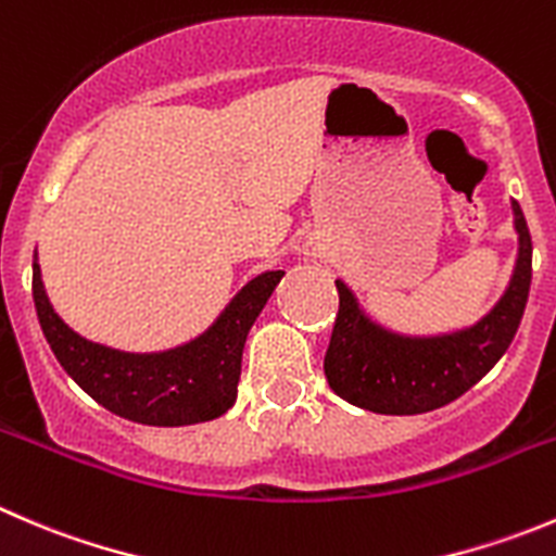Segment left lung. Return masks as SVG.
<instances>
[{
	"label": "left lung",
	"mask_w": 556,
	"mask_h": 556,
	"mask_svg": "<svg viewBox=\"0 0 556 556\" xmlns=\"http://www.w3.org/2000/svg\"><path fill=\"white\" fill-rule=\"evenodd\" d=\"M514 225L519 257L503 299L486 317L443 337H402L377 326L337 279L339 312L328 342L326 369L333 393L382 415H418L470 391L508 350L525 315L532 282V239L519 203Z\"/></svg>",
	"instance_id": "1"
}]
</instances>
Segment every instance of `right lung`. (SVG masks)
Listing matches in <instances>:
<instances>
[{
  "label": "right lung",
  "instance_id": "obj_1",
  "mask_svg": "<svg viewBox=\"0 0 556 556\" xmlns=\"http://www.w3.org/2000/svg\"><path fill=\"white\" fill-rule=\"evenodd\" d=\"M285 271L247 282L206 333L165 353H122L78 337L53 312L31 263L37 320L53 355L94 402L147 427H187L219 418L236 402L247 333Z\"/></svg>",
  "mask_w": 556,
  "mask_h": 556
}]
</instances>
